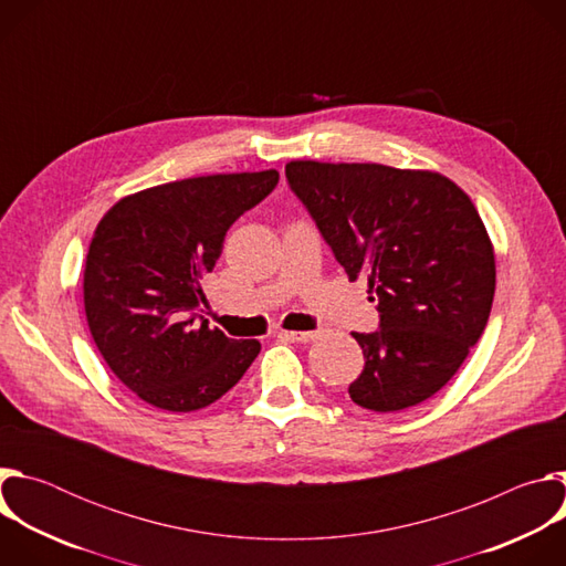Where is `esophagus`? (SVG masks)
Wrapping results in <instances>:
<instances>
[{
  "mask_svg": "<svg viewBox=\"0 0 566 566\" xmlns=\"http://www.w3.org/2000/svg\"><path fill=\"white\" fill-rule=\"evenodd\" d=\"M277 336L286 338V340H293V343H311V340L317 338L315 332H280Z\"/></svg>",
  "mask_w": 566,
  "mask_h": 566,
  "instance_id": "obj_1",
  "label": "esophagus"
}]
</instances>
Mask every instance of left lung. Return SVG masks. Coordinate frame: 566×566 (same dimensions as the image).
I'll list each match as a JSON object with an SVG mask.
<instances>
[{
    "label": "left lung",
    "instance_id": "8db88e82",
    "mask_svg": "<svg viewBox=\"0 0 566 566\" xmlns=\"http://www.w3.org/2000/svg\"><path fill=\"white\" fill-rule=\"evenodd\" d=\"M286 179L349 280L367 275L380 329L356 406L398 412L434 396L476 345L493 306L495 253L470 197L430 170L291 160Z\"/></svg>",
    "mask_w": 566,
    "mask_h": 566
}]
</instances>
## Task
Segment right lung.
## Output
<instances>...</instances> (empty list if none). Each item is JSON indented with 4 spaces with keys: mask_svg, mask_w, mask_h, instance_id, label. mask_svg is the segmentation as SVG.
<instances>
[{
    "mask_svg": "<svg viewBox=\"0 0 566 566\" xmlns=\"http://www.w3.org/2000/svg\"><path fill=\"white\" fill-rule=\"evenodd\" d=\"M277 170L210 175L123 197L101 219L85 264L92 338L116 378L149 406L195 412L258 358L199 313L228 228L277 186Z\"/></svg>",
    "mask_w": 566,
    "mask_h": 566,
    "instance_id": "add662e5",
    "label": "right lung"
}]
</instances>
